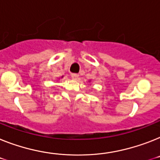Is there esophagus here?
Listing matches in <instances>:
<instances>
[{
    "label": "esophagus",
    "instance_id": "34e87169",
    "mask_svg": "<svg viewBox=\"0 0 160 160\" xmlns=\"http://www.w3.org/2000/svg\"><path fill=\"white\" fill-rule=\"evenodd\" d=\"M72 78L73 80H77L79 78V75L78 74H72Z\"/></svg>",
    "mask_w": 160,
    "mask_h": 160
}]
</instances>
